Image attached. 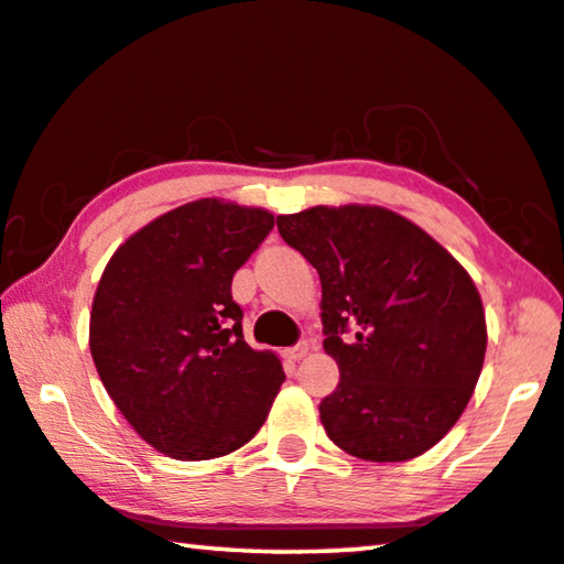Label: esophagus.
<instances>
[{
	"mask_svg": "<svg viewBox=\"0 0 564 564\" xmlns=\"http://www.w3.org/2000/svg\"><path fill=\"white\" fill-rule=\"evenodd\" d=\"M306 354H308V344H299V346L285 348V359H289V361H301Z\"/></svg>",
	"mask_w": 564,
	"mask_h": 564,
	"instance_id": "1",
	"label": "esophagus"
}]
</instances>
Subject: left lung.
<instances>
[{"mask_svg":"<svg viewBox=\"0 0 564 564\" xmlns=\"http://www.w3.org/2000/svg\"><path fill=\"white\" fill-rule=\"evenodd\" d=\"M321 279L324 348L338 387L321 424L366 462H406L467 409L487 351L471 275L442 243L381 205H314L275 218ZM351 325L355 336L344 339Z\"/></svg>","mask_w":564,"mask_h":564,"instance_id":"left-lung-1","label":"left lung"}]
</instances>
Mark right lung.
I'll list each match as a JSON object with an SVG mask.
<instances>
[{
	"mask_svg": "<svg viewBox=\"0 0 564 564\" xmlns=\"http://www.w3.org/2000/svg\"><path fill=\"white\" fill-rule=\"evenodd\" d=\"M273 213L200 198L115 250L89 311V354L107 394L153 449L181 462L226 457L253 440L285 379L243 338L234 273Z\"/></svg>",
	"mask_w": 564,
	"mask_h": 564,
	"instance_id": "right-lung-1",
	"label": "right lung"
}]
</instances>
